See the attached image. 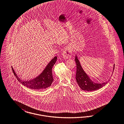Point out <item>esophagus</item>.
I'll return each mask as SVG.
<instances>
[{
    "instance_id": "esophagus-1",
    "label": "esophagus",
    "mask_w": 124,
    "mask_h": 124,
    "mask_svg": "<svg viewBox=\"0 0 124 124\" xmlns=\"http://www.w3.org/2000/svg\"><path fill=\"white\" fill-rule=\"evenodd\" d=\"M62 55L65 59L70 58L72 56V49L70 47H67L63 52Z\"/></svg>"
}]
</instances>
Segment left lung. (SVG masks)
<instances>
[{
    "instance_id": "obj_1",
    "label": "left lung",
    "mask_w": 124,
    "mask_h": 124,
    "mask_svg": "<svg viewBox=\"0 0 124 124\" xmlns=\"http://www.w3.org/2000/svg\"><path fill=\"white\" fill-rule=\"evenodd\" d=\"M75 61L76 64V80L79 86L83 90L86 91H92L101 88L108 83V81L102 83H97L91 80L90 77L87 76L85 72L83 70L80 61L76 54L75 57ZM114 69V64L113 66V70Z\"/></svg>"
}]
</instances>
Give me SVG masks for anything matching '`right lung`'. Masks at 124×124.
Wrapping results in <instances>:
<instances>
[{"instance_id": "1", "label": "right lung", "mask_w": 124, "mask_h": 124, "mask_svg": "<svg viewBox=\"0 0 124 124\" xmlns=\"http://www.w3.org/2000/svg\"><path fill=\"white\" fill-rule=\"evenodd\" d=\"M57 59V56H54L46 66L42 73L34 79L29 81H23L17 76L12 67H11V68L14 76H16L17 80L22 85L31 89L38 90H43L49 87L52 83L54 79L52 76V69Z\"/></svg>"}]
</instances>
